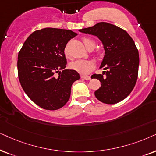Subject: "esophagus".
<instances>
[{"mask_svg":"<svg viewBox=\"0 0 156 156\" xmlns=\"http://www.w3.org/2000/svg\"><path fill=\"white\" fill-rule=\"evenodd\" d=\"M81 78L86 80H90L91 79L90 76H81Z\"/></svg>","mask_w":156,"mask_h":156,"instance_id":"34e87169","label":"esophagus"}]
</instances>
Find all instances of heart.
<instances>
[{
  "label": "heart",
  "mask_w": 156,
  "mask_h": 156,
  "mask_svg": "<svg viewBox=\"0 0 156 156\" xmlns=\"http://www.w3.org/2000/svg\"><path fill=\"white\" fill-rule=\"evenodd\" d=\"M83 42L85 46L86 47L87 49L89 48L95 46V42L93 40L92 38H88V37H85L83 38ZM66 56L68 58V54L67 52V50L65 49L64 51ZM95 67V63L92 60H83L80 59L77 60L76 61L72 62L70 64V68L71 69L76 70V71L78 72L79 73L86 75L90 73Z\"/></svg>",
  "instance_id": "obj_1"
}]
</instances>
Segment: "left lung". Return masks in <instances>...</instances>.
I'll use <instances>...</instances> for the list:
<instances>
[{"mask_svg": "<svg viewBox=\"0 0 156 156\" xmlns=\"http://www.w3.org/2000/svg\"><path fill=\"white\" fill-rule=\"evenodd\" d=\"M79 31L97 36L105 50L100 66L105 70L102 75L91 76L101 83V88L95 91L96 98L106 104L123 101L131 93L138 78L139 54L133 40L123 29L105 22Z\"/></svg>", "mask_w": 156, "mask_h": 156, "instance_id": "1", "label": "left lung"}]
</instances>
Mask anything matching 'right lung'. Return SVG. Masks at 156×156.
<instances>
[{
    "instance_id": "obj_1",
    "label": "right lung",
    "mask_w": 156,
    "mask_h": 156,
    "mask_svg": "<svg viewBox=\"0 0 156 156\" xmlns=\"http://www.w3.org/2000/svg\"><path fill=\"white\" fill-rule=\"evenodd\" d=\"M77 35L60 28L36 30L18 53L20 85L29 98L43 109L54 111L64 106L70 98L72 84L80 78L76 70L65 69L67 61L64 50ZM55 72L59 73L58 76Z\"/></svg>"
}]
</instances>
